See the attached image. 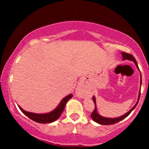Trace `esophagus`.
I'll use <instances>...</instances> for the list:
<instances>
[{
    "instance_id": "1",
    "label": "esophagus",
    "mask_w": 149,
    "mask_h": 149,
    "mask_svg": "<svg viewBox=\"0 0 149 149\" xmlns=\"http://www.w3.org/2000/svg\"><path fill=\"white\" fill-rule=\"evenodd\" d=\"M77 94L78 96H83L85 95V91L81 87H78L77 89Z\"/></svg>"
}]
</instances>
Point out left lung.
<instances>
[{"label": "left lung", "instance_id": "left-lung-1", "mask_svg": "<svg viewBox=\"0 0 149 149\" xmlns=\"http://www.w3.org/2000/svg\"><path fill=\"white\" fill-rule=\"evenodd\" d=\"M121 54H122V56H123V60H129L133 61V62L135 63L136 67H137V68L139 69V68H138V64H137V62H136L135 58H134V57L132 56V55L130 54H127V53H125V52H122ZM141 84H142V76L140 75V85H141ZM140 96V91L139 92V95H138V102H136L135 106H134V107L132 108V109L130 110V111H128L127 113H125V115H122V116H121V117H117V118H107V117H102V116L100 115L97 112L96 103H95V98L94 96H93V102H94V104H95V109H94V110H93V111L92 112V113H91V119H92L95 122H96V123H99V124H101V125H112V124H115L116 123H118V122L121 121V120L125 119V117H127V116L132 113V111H133L134 109H135L136 105L138 104V101H139Z\"/></svg>", "mask_w": 149, "mask_h": 149}]
</instances>
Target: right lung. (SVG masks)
<instances>
[{
  "label": "right lung",
  "instance_id": "right-lung-1",
  "mask_svg": "<svg viewBox=\"0 0 149 149\" xmlns=\"http://www.w3.org/2000/svg\"><path fill=\"white\" fill-rule=\"evenodd\" d=\"M73 96L72 94H69L63 98V100L61 101L60 104L56 109H55L54 111L49 113H45V114H36L33 113H30V112H27L24 111L19 106H18L19 108V109L21 110V111L23 113L24 115L27 116L28 117H29L30 119L33 120L34 121L37 122V123H52L55 121H56L59 117H60V115H62L63 111H64L65 106L68 100H70L71 97Z\"/></svg>",
  "mask_w": 149,
  "mask_h": 149
}]
</instances>
